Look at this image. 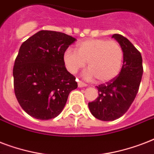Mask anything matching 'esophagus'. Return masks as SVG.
<instances>
[{"label": "esophagus", "mask_w": 154, "mask_h": 154, "mask_svg": "<svg viewBox=\"0 0 154 154\" xmlns=\"http://www.w3.org/2000/svg\"><path fill=\"white\" fill-rule=\"evenodd\" d=\"M87 84L84 83H83L82 81H79L78 82V87L79 88H83V87H87Z\"/></svg>", "instance_id": "34e87169"}]
</instances>
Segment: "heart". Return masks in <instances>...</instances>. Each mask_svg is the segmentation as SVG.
I'll return each mask as SVG.
<instances>
[{"instance_id":"heart-1","label":"heart","mask_w":154,"mask_h":154,"mask_svg":"<svg viewBox=\"0 0 154 154\" xmlns=\"http://www.w3.org/2000/svg\"><path fill=\"white\" fill-rule=\"evenodd\" d=\"M66 70L75 74L86 66L89 67L83 74L86 79H97L99 83H108L120 74L124 52L119 42L104 38L84 40L77 44V51L67 49L63 54Z\"/></svg>"}]
</instances>
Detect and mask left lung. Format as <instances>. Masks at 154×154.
I'll return each instance as SVG.
<instances>
[{
  "label": "left lung",
  "mask_w": 154,
  "mask_h": 154,
  "mask_svg": "<svg viewBox=\"0 0 154 154\" xmlns=\"http://www.w3.org/2000/svg\"><path fill=\"white\" fill-rule=\"evenodd\" d=\"M112 38L123 49L122 68L114 79L96 87L99 96L88 103L91 113L103 121L116 120L128 111L137 94L143 75L142 57L135 46L120 34H113Z\"/></svg>",
  "instance_id": "1"
}]
</instances>
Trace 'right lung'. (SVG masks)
Listing matches in <instances>:
<instances>
[{
    "label": "right lung",
    "instance_id": "right-lung-1",
    "mask_svg": "<svg viewBox=\"0 0 154 154\" xmlns=\"http://www.w3.org/2000/svg\"><path fill=\"white\" fill-rule=\"evenodd\" d=\"M63 33L41 30L21 44L14 63V92L24 111L38 120L58 116L77 88L63 54L75 42Z\"/></svg>",
    "mask_w": 154,
    "mask_h": 154
}]
</instances>
